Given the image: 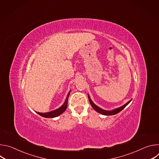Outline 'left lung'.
<instances>
[{"mask_svg":"<svg viewBox=\"0 0 159 159\" xmlns=\"http://www.w3.org/2000/svg\"><path fill=\"white\" fill-rule=\"evenodd\" d=\"M88 98H89V102H90V105L92 106V107H93L97 112L101 113V114H102V115H107V116L115 115H116V114H118V112H120L121 111H122V110L131 102V99L129 100V101L128 102H126L125 104H124L123 106H121V107H118V108L115 109H113V110H112V111H106V110H104V109L100 108L99 107L97 106L92 101V100L90 99V97H89V95H88Z\"/></svg>","mask_w":159,"mask_h":159,"instance_id":"1","label":"left lung"}]
</instances>
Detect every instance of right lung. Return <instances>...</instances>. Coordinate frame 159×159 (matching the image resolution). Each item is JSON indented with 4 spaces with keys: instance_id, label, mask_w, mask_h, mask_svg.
Here are the masks:
<instances>
[{
    "instance_id": "1",
    "label": "right lung",
    "mask_w": 159,
    "mask_h": 159,
    "mask_svg": "<svg viewBox=\"0 0 159 159\" xmlns=\"http://www.w3.org/2000/svg\"><path fill=\"white\" fill-rule=\"evenodd\" d=\"M70 93V90L69 91V94H68L66 98L65 99V101L64 102V104L60 107L58 109H55L54 111H50V112H44V113H42V112H36L38 115H39L40 116L44 117V118H55L57 117L59 115H60L61 114L66 110V107H67V102H68V99H69V94Z\"/></svg>"
}]
</instances>
